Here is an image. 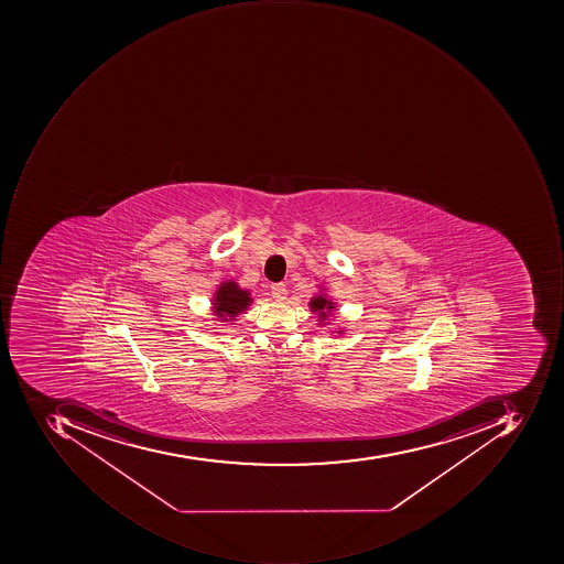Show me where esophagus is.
Returning a JSON list of instances; mask_svg holds the SVG:
<instances>
[{
    "label": "esophagus",
    "mask_w": 564,
    "mask_h": 564,
    "mask_svg": "<svg viewBox=\"0 0 564 564\" xmlns=\"http://www.w3.org/2000/svg\"><path fill=\"white\" fill-rule=\"evenodd\" d=\"M271 295H273L276 302H283L288 295L286 286H284L283 283L273 284V286H271Z\"/></svg>",
    "instance_id": "obj_1"
}]
</instances>
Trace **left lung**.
Instances as JSON below:
<instances>
[{
  "mask_svg": "<svg viewBox=\"0 0 564 564\" xmlns=\"http://www.w3.org/2000/svg\"><path fill=\"white\" fill-rule=\"evenodd\" d=\"M310 310L312 312L318 313V318H321V324H324L327 321L328 315H330L332 310L335 308L334 302L327 299L325 295H317L315 299H312V302L308 303ZM337 334H343V330H337Z\"/></svg>",
  "mask_w": 564,
  "mask_h": 564,
  "instance_id": "obj_1",
  "label": "left lung"
}]
</instances>
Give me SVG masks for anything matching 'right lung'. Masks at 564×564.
<instances>
[{
    "mask_svg": "<svg viewBox=\"0 0 564 564\" xmlns=\"http://www.w3.org/2000/svg\"><path fill=\"white\" fill-rule=\"evenodd\" d=\"M251 293L242 290L236 281H224L215 291L214 313L218 321L234 322L239 313L251 305Z\"/></svg>",
    "mask_w": 564,
    "mask_h": 564,
    "instance_id": "right-lung-1",
    "label": "right lung"
}]
</instances>
